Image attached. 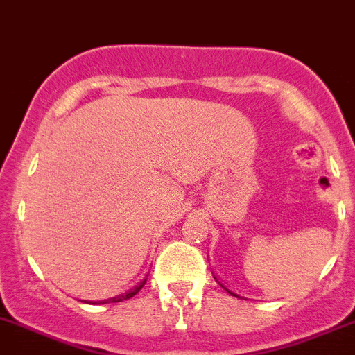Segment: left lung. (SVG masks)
Instances as JSON below:
<instances>
[{
    "label": "left lung",
    "mask_w": 355,
    "mask_h": 355,
    "mask_svg": "<svg viewBox=\"0 0 355 355\" xmlns=\"http://www.w3.org/2000/svg\"><path fill=\"white\" fill-rule=\"evenodd\" d=\"M215 280H217V279H215ZM217 282H218V280H217ZM218 284H220V282H218ZM220 286H222V284H220ZM222 287H224V286H222ZM224 288H225V287H224ZM225 291H227V292H229V294H231V295H234V297H241V295H239V294H236V292L229 291V288H225ZM241 299H243V297H241Z\"/></svg>",
    "instance_id": "1"
}]
</instances>
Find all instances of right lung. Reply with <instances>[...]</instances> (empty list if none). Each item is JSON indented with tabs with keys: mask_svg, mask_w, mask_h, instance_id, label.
I'll return each instance as SVG.
<instances>
[{
	"mask_svg": "<svg viewBox=\"0 0 355 355\" xmlns=\"http://www.w3.org/2000/svg\"><path fill=\"white\" fill-rule=\"evenodd\" d=\"M147 277H148V275H147ZM147 277H145V279H141L140 282H138L137 286H135V287H131L130 291H128V292H123V294L116 295V297L104 299V301H82V302H87V304H107V302H121V301H126V299L133 297V295L137 294V292L140 291V288L145 286V282H147Z\"/></svg>",
	"mask_w": 355,
	"mask_h": 355,
	"instance_id": "add662e5",
	"label": "right lung"
}]
</instances>
